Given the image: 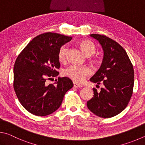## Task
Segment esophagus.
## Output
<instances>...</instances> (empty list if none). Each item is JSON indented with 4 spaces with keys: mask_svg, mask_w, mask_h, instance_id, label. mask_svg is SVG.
Segmentation results:
<instances>
[{
    "mask_svg": "<svg viewBox=\"0 0 145 145\" xmlns=\"http://www.w3.org/2000/svg\"><path fill=\"white\" fill-rule=\"evenodd\" d=\"M73 84H74V87L76 88H80V87H83L82 85H80V84H79V83H78L75 82H73Z\"/></svg>",
    "mask_w": 145,
    "mask_h": 145,
    "instance_id": "esophagus-1",
    "label": "esophagus"
}]
</instances>
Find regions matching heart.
Segmentation results:
<instances>
[{"instance_id":"1","label":"heart","mask_w":145,"mask_h":145,"mask_svg":"<svg viewBox=\"0 0 145 145\" xmlns=\"http://www.w3.org/2000/svg\"><path fill=\"white\" fill-rule=\"evenodd\" d=\"M81 49L85 54L90 57L93 55L96 51V47L92 42L88 40H83L80 43ZM68 51L67 46L63 45L60 48L58 52V59L60 61H64ZM95 62L99 63V58H95ZM91 73V70L87 67H82L76 65H71L69 67L65 69L63 71V74L65 76L71 78L76 82H83L86 76H87Z\"/></svg>"}]
</instances>
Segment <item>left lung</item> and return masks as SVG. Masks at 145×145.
Returning <instances> with one entry per match:
<instances>
[{
	"label": "left lung",
	"instance_id": "1",
	"mask_svg": "<svg viewBox=\"0 0 145 145\" xmlns=\"http://www.w3.org/2000/svg\"><path fill=\"white\" fill-rule=\"evenodd\" d=\"M104 51L101 67L90 78L92 82L103 84L100 92L93 88V97L87 107L95 115L111 118L121 113L129 104L134 87V69L125 50L115 40L106 35L90 34Z\"/></svg>",
	"mask_w": 145,
	"mask_h": 145
}]
</instances>
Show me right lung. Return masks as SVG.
<instances>
[{
	"mask_svg": "<svg viewBox=\"0 0 145 145\" xmlns=\"http://www.w3.org/2000/svg\"><path fill=\"white\" fill-rule=\"evenodd\" d=\"M71 39L72 37L57 33H44L34 37L18 56L13 87L20 103L29 113L44 116L55 112L73 87L67 77H59L54 84L46 83L59 74L58 52Z\"/></svg>",
	"mask_w": 145,
	"mask_h": 145,
	"instance_id": "1",
	"label": "right lung"
}]
</instances>
